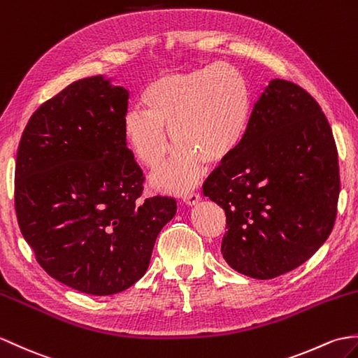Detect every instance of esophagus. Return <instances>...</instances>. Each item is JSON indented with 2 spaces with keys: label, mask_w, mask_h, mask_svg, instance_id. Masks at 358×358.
<instances>
[{
  "label": "esophagus",
  "mask_w": 358,
  "mask_h": 358,
  "mask_svg": "<svg viewBox=\"0 0 358 358\" xmlns=\"http://www.w3.org/2000/svg\"><path fill=\"white\" fill-rule=\"evenodd\" d=\"M199 199H201V196H199V194L194 192V190H190V192H186L182 195V201L187 206H196L199 203Z\"/></svg>",
  "instance_id": "obj_1"
}]
</instances>
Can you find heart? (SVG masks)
<instances>
[{
  "mask_svg": "<svg viewBox=\"0 0 358 358\" xmlns=\"http://www.w3.org/2000/svg\"><path fill=\"white\" fill-rule=\"evenodd\" d=\"M141 106L124 119L131 152L145 168L159 169L169 152L168 129L177 149L152 181L163 190L185 192L201 178L203 162L220 164L243 143L253 99L236 66L215 62L155 78L141 94Z\"/></svg>",
  "mask_w": 358,
  "mask_h": 358,
  "instance_id": "b5f03b06",
  "label": "heart"
}]
</instances>
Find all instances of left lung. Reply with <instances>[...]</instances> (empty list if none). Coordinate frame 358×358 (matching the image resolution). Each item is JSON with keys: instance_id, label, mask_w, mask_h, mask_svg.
Listing matches in <instances>:
<instances>
[{"instance_id": "1", "label": "left lung", "mask_w": 358, "mask_h": 358, "mask_svg": "<svg viewBox=\"0 0 358 358\" xmlns=\"http://www.w3.org/2000/svg\"><path fill=\"white\" fill-rule=\"evenodd\" d=\"M203 194L226 212L221 253L238 273L273 279L308 261L334 227L340 194L334 136L315 99L270 80Z\"/></svg>"}]
</instances>
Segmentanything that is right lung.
I'll return each mask as SVG.
<instances>
[{
    "instance_id": "obj_1",
    "label": "right lung",
    "mask_w": 358,
    "mask_h": 358,
    "mask_svg": "<svg viewBox=\"0 0 358 358\" xmlns=\"http://www.w3.org/2000/svg\"><path fill=\"white\" fill-rule=\"evenodd\" d=\"M129 93L93 76L73 82L33 113L16 154L15 209L38 264L93 296L143 276L171 196L141 198L143 172L127 148Z\"/></svg>"
}]
</instances>
